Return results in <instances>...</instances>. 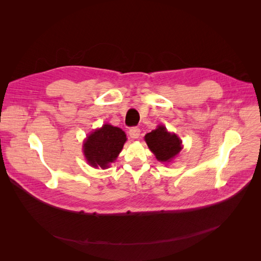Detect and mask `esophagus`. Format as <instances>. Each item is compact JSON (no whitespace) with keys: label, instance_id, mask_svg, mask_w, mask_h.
Here are the masks:
<instances>
[{"label":"esophagus","instance_id":"obj_1","mask_svg":"<svg viewBox=\"0 0 261 261\" xmlns=\"http://www.w3.org/2000/svg\"><path fill=\"white\" fill-rule=\"evenodd\" d=\"M129 134H130V138H132V139H139L141 136V130L139 128L133 127L130 129Z\"/></svg>","mask_w":261,"mask_h":261}]
</instances>
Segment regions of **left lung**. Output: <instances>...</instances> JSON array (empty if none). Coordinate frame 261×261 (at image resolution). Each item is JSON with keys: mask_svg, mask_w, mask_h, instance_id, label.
Returning <instances> with one entry per match:
<instances>
[{"mask_svg": "<svg viewBox=\"0 0 261 261\" xmlns=\"http://www.w3.org/2000/svg\"><path fill=\"white\" fill-rule=\"evenodd\" d=\"M145 141L160 162H170L179 154L182 149V141L176 134L168 132L164 126H159L150 133H147Z\"/></svg>", "mask_w": 261, "mask_h": 261, "instance_id": "1", "label": "left lung"}]
</instances>
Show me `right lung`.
I'll list each match as a JSON object with an SVG mask.
<instances>
[{
    "label": "right lung",
    "instance_id": "add662e5",
    "mask_svg": "<svg viewBox=\"0 0 261 261\" xmlns=\"http://www.w3.org/2000/svg\"><path fill=\"white\" fill-rule=\"evenodd\" d=\"M126 141V133L120 128L106 123L92 132L85 141V156L92 167L106 169L116 160Z\"/></svg>",
    "mask_w": 261,
    "mask_h": 261
}]
</instances>
